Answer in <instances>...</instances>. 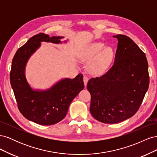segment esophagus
Wrapping results in <instances>:
<instances>
[{
  "label": "esophagus",
  "mask_w": 157,
  "mask_h": 157,
  "mask_svg": "<svg viewBox=\"0 0 157 157\" xmlns=\"http://www.w3.org/2000/svg\"><path fill=\"white\" fill-rule=\"evenodd\" d=\"M83 80H84V86H85V87H86V85H87V83H88V77H86V76H84Z\"/></svg>",
  "instance_id": "1"
}]
</instances>
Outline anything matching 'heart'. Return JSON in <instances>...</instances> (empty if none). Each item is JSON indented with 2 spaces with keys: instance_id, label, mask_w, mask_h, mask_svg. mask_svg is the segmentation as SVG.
Segmentation results:
<instances>
[{
  "instance_id": "1",
  "label": "heart",
  "mask_w": 157,
  "mask_h": 157,
  "mask_svg": "<svg viewBox=\"0 0 157 157\" xmlns=\"http://www.w3.org/2000/svg\"><path fill=\"white\" fill-rule=\"evenodd\" d=\"M114 58V51L111 47H105L102 42H94L88 46L84 53V59L90 61L88 68L94 74L105 73L110 67Z\"/></svg>"
}]
</instances>
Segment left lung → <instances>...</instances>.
Masks as SVG:
<instances>
[{
    "mask_svg": "<svg viewBox=\"0 0 157 157\" xmlns=\"http://www.w3.org/2000/svg\"><path fill=\"white\" fill-rule=\"evenodd\" d=\"M118 39L115 62L101 77L89 80L90 111L97 121L115 124L132 117L138 110L148 90V62L144 52L130 37Z\"/></svg>",
    "mask_w": 157,
    "mask_h": 157,
    "instance_id": "obj_1",
    "label": "left lung"
}]
</instances>
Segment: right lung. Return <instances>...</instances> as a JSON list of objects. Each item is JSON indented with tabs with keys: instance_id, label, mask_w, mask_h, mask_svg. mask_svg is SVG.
Listing matches in <instances>:
<instances>
[{
	"instance_id": "obj_1",
	"label": "right lung",
	"mask_w": 157,
	"mask_h": 157,
	"mask_svg": "<svg viewBox=\"0 0 157 157\" xmlns=\"http://www.w3.org/2000/svg\"><path fill=\"white\" fill-rule=\"evenodd\" d=\"M63 36H52L39 33L32 36L19 48L12 59L10 74V84L17 107L27 119L41 125H52L63 120L70 104L83 90V75L75 78H63L46 90H33L25 77L28 59L44 41L61 43ZM66 42V41H65Z\"/></svg>"
}]
</instances>
